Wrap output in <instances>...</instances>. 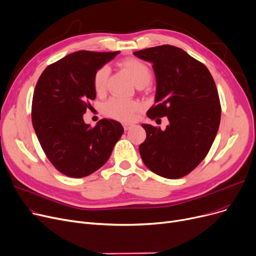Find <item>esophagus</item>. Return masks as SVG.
<instances>
[{
    "label": "esophagus",
    "instance_id": "1",
    "mask_svg": "<svg viewBox=\"0 0 256 256\" xmlns=\"http://www.w3.org/2000/svg\"><path fill=\"white\" fill-rule=\"evenodd\" d=\"M122 126H124V130H130V128L134 126V124H126V122L122 124Z\"/></svg>",
    "mask_w": 256,
    "mask_h": 256
}]
</instances>
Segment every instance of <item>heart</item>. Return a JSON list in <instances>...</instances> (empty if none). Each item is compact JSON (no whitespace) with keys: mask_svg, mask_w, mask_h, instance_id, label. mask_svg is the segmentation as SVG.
<instances>
[{"mask_svg":"<svg viewBox=\"0 0 256 256\" xmlns=\"http://www.w3.org/2000/svg\"><path fill=\"white\" fill-rule=\"evenodd\" d=\"M119 66L122 68L130 78V80L136 86L147 85L150 82L152 72L150 67L144 62L136 58H128L121 61ZM109 68L106 66H102L94 74L93 76V88L98 94L104 92L106 87V80L109 76ZM140 104L135 100H126L121 98H111L104 106V113L111 118L130 121L135 114L140 110Z\"/></svg>","mask_w":256,"mask_h":256,"instance_id":"b5f03b06","label":"heart"}]
</instances>
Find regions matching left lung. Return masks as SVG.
Segmentation results:
<instances>
[{
  "mask_svg": "<svg viewBox=\"0 0 256 256\" xmlns=\"http://www.w3.org/2000/svg\"><path fill=\"white\" fill-rule=\"evenodd\" d=\"M134 55L152 63L156 76L154 104L147 116L169 120L164 130L142 124L146 139L140 156L158 176L180 178L202 162L216 138L221 119L216 84L206 66L180 48L164 44Z\"/></svg>",
  "mask_w": 256,
  "mask_h": 256,
  "instance_id": "left-lung-1",
  "label": "left lung"
}]
</instances>
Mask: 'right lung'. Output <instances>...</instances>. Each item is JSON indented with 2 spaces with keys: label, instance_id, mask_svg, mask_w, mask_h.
I'll list each match as a JSON object with an SVG mask.
<instances>
[{
  "label": "right lung",
  "instance_id": "add662e5",
  "mask_svg": "<svg viewBox=\"0 0 256 256\" xmlns=\"http://www.w3.org/2000/svg\"><path fill=\"white\" fill-rule=\"evenodd\" d=\"M119 52H74L48 65L39 76L32 102V124L38 141L55 168L85 178L110 158L124 134L120 122L102 119L94 128L83 115L96 96L93 76Z\"/></svg>",
  "mask_w": 256,
  "mask_h": 256
}]
</instances>
